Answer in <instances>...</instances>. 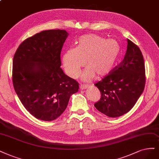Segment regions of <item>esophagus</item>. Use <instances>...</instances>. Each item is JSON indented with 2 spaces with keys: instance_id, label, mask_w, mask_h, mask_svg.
Listing matches in <instances>:
<instances>
[{
  "instance_id": "1",
  "label": "esophagus",
  "mask_w": 159,
  "mask_h": 159,
  "mask_svg": "<svg viewBox=\"0 0 159 159\" xmlns=\"http://www.w3.org/2000/svg\"><path fill=\"white\" fill-rule=\"evenodd\" d=\"M80 89H81V90H84V89H86L87 87H88V85H80Z\"/></svg>"
}]
</instances>
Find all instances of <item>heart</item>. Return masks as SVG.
Returning <instances> with one entry per match:
<instances>
[{
  "instance_id": "obj_1",
  "label": "heart",
  "mask_w": 159,
  "mask_h": 159,
  "mask_svg": "<svg viewBox=\"0 0 159 159\" xmlns=\"http://www.w3.org/2000/svg\"><path fill=\"white\" fill-rule=\"evenodd\" d=\"M120 53V45L115 40H107L95 34L85 35L79 38L75 48L64 52L63 66L69 76L75 78L85 64L87 67L80 76L84 81H89L95 75L101 77L110 73Z\"/></svg>"
}]
</instances>
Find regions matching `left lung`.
Here are the masks:
<instances>
[{
	"mask_svg": "<svg viewBox=\"0 0 159 159\" xmlns=\"http://www.w3.org/2000/svg\"><path fill=\"white\" fill-rule=\"evenodd\" d=\"M127 51L123 61L95 84L101 97L94 106L111 118L121 116L132 109L143 93L145 69L139 48L127 39Z\"/></svg>",
	"mask_w": 159,
	"mask_h": 159,
	"instance_id": "8db88e82",
	"label": "left lung"
}]
</instances>
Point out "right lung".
<instances>
[{"label": "right lung", "mask_w": 159, "mask_h": 159, "mask_svg": "<svg viewBox=\"0 0 159 159\" xmlns=\"http://www.w3.org/2000/svg\"><path fill=\"white\" fill-rule=\"evenodd\" d=\"M66 30L43 31L21 43L13 58L14 90L26 110L43 121L57 119L66 108L79 84L66 75L61 53Z\"/></svg>", "instance_id": "obj_1"}]
</instances>
